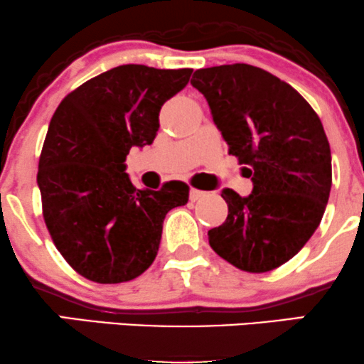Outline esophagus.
<instances>
[{"mask_svg": "<svg viewBox=\"0 0 364 364\" xmlns=\"http://www.w3.org/2000/svg\"><path fill=\"white\" fill-rule=\"evenodd\" d=\"M205 195H207V191L196 190V188H191V190H190V200H191V202H196V200L203 198Z\"/></svg>", "mask_w": 364, "mask_h": 364, "instance_id": "1", "label": "esophagus"}]
</instances>
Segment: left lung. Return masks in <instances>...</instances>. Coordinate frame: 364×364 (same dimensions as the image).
Listing matches in <instances>:
<instances>
[{"label": "left lung", "instance_id": "obj_1", "mask_svg": "<svg viewBox=\"0 0 364 364\" xmlns=\"http://www.w3.org/2000/svg\"><path fill=\"white\" fill-rule=\"evenodd\" d=\"M191 85L253 181L248 196L224 188L228 219L208 243L237 269L269 272L306 245L327 207L332 156L321 121L289 83L245 63L196 70Z\"/></svg>", "mask_w": 364, "mask_h": 364}]
</instances>
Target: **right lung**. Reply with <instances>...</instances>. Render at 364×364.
Wrapping results in <instances>:
<instances>
[{"label":"right lung","mask_w":364,"mask_h":364,"mask_svg":"<svg viewBox=\"0 0 364 364\" xmlns=\"http://www.w3.org/2000/svg\"><path fill=\"white\" fill-rule=\"evenodd\" d=\"M193 70L121 65L63 99L46 135L37 185L58 252L89 281L118 284L156 260L164 217L185 205L190 188L133 186L132 147L156 139L162 104L186 87Z\"/></svg>","instance_id":"add662e5"}]
</instances>
